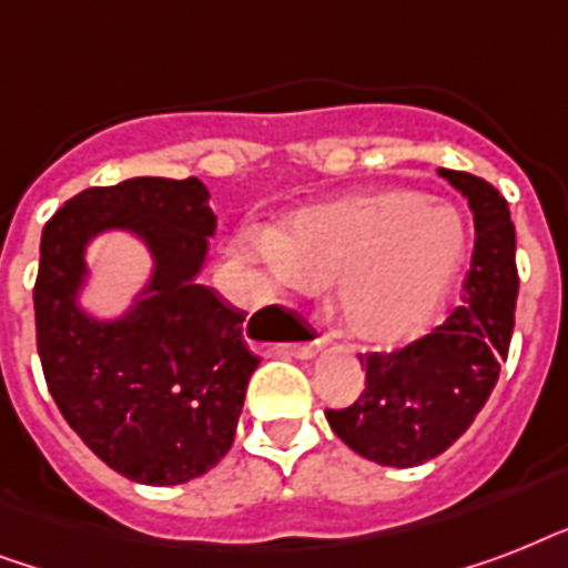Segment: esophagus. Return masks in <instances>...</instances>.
<instances>
[{
	"label": "esophagus",
	"instance_id": "34e87169",
	"mask_svg": "<svg viewBox=\"0 0 568 568\" xmlns=\"http://www.w3.org/2000/svg\"><path fill=\"white\" fill-rule=\"evenodd\" d=\"M321 347H324V336L315 338V342H310V345L303 347L301 356H315V354H318V351H321Z\"/></svg>",
	"mask_w": 568,
	"mask_h": 568
}]
</instances>
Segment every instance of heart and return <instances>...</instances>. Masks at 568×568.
<instances>
[{
	"mask_svg": "<svg viewBox=\"0 0 568 568\" xmlns=\"http://www.w3.org/2000/svg\"><path fill=\"white\" fill-rule=\"evenodd\" d=\"M239 250L285 292L329 283L342 327L388 347L439 312L466 258V223L422 191L383 189L306 205L274 232L244 230Z\"/></svg>",
	"mask_w": 568,
	"mask_h": 568,
	"instance_id": "heart-1",
	"label": "heart"
}]
</instances>
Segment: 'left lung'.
<instances>
[{
  "label": "left lung",
  "mask_w": 568,
  "mask_h": 568,
  "mask_svg": "<svg viewBox=\"0 0 568 568\" xmlns=\"http://www.w3.org/2000/svg\"><path fill=\"white\" fill-rule=\"evenodd\" d=\"M439 176L475 214L463 297L427 336L392 354L359 356L363 395L345 409H327L338 439L379 466H422L468 430L498 383L516 324L519 271L507 200L471 173L442 168Z\"/></svg>",
  "instance_id": "left-lung-1"
}]
</instances>
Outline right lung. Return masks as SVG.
I'll return each mask as SVG.
<instances>
[{
	"label": "right lung",
	"instance_id": "1",
	"mask_svg": "<svg viewBox=\"0 0 568 568\" xmlns=\"http://www.w3.org/2000/svg\"><path fill=\"white\" fill-rule=\"evenodd\" d=\"M217 217L196 176H138L67 200L40 239L38 354L49 395L109 468L146 486L189 484L226 457L258 356L247 312L196 276ZM109 229L145 241L154 276L114 322L78 306L83 250Z\"/></svg>",
	"mask_w": 568,
	"mask_h": 568
}]
</instances>
